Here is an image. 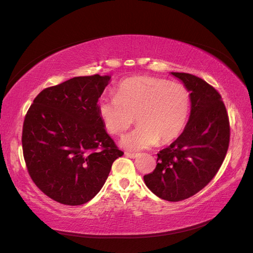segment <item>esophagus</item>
Instances as JSON below:
<instances>
[{
    "instance_id": "1",
    "label": "esophagus",
    "mask_w": 253,
    "mask_h": 253,
    "mask_svg": "<svg viewBox=\"0 0 253 253\" xmlns=\"http://www.w3.org/2000/svg\"><path fill=\"white\" fill-rule=\"evenodd\" d=\"M139 154L138 153H131V152H126V156L129 157V158H136Z\"/></svg>"
}]
</instances>
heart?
Instances as JSON below:
<instances>
[{
    "label": "heart",
    "mask_w": 253,
    "mask_h": 253,
    "mask_svg": "<svg viewBox=\"0 0 253 253\" xmlns=\"http://www.w3.org/2000/svg\"><path fill=\"white\" fill-rule=\"evenodd\" d=\"M190 108V91L183 84L139 76L122 81L116 97L101 98L98 113L105 128L117 136L127 131L136 117L139 126L122 138L121 144L141 150L177 138L186 126Z\"/></svg>",
    "instance_id": "b5f03b06"
}]
</instances>
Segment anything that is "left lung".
Returning <instances> with one entry per match:
<instances>
[{
	"mask_svg": "<svg viewBox=\"0 0 253 253\" xmlns=\"http://www.w3.org/2000/svg\"><path fill=\"white\" fill-rule=\"evenodd\" d=\"M191 96V114L180 136L157 154L155 170L143 176L162 200L179 202L200 192L223 165L230 141V124L218 91L200 77L171 73Z\"/></svg>",
	"mask_w": 253,
	"mask_h": 253,
	"instance_id": "obj_1",
	"label": "left lung"
}]
</instances>
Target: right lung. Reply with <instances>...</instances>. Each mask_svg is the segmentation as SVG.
<instances>
[{
	"label": "right lung",
	"mask_w": 253,
	"mask_h": 253,
	"mask_svg": "<svg viewBox=\"0 0 253 253\" xmlns=\"http://www.w3.org/2000/svg\"><path fill=\"white\" fill-rule=\"evenodd\" d=\"M110 76L75 77L44 88L28 109L23 156L36 186L67 206L89 202L124 155L105 132L98 100Z\"/></svg>",
	"instance_id": "obj_1"
}]
</instances>
